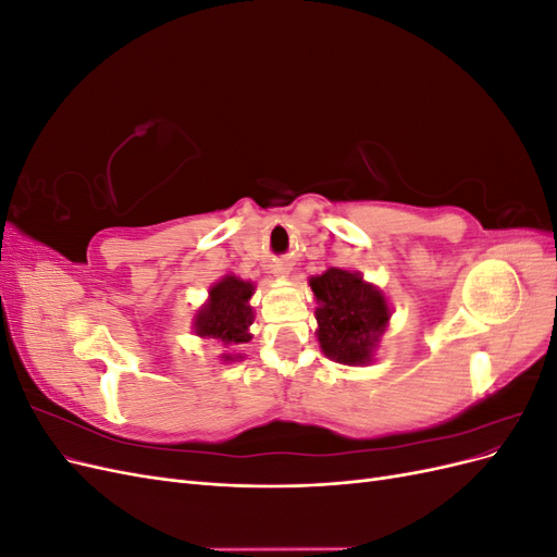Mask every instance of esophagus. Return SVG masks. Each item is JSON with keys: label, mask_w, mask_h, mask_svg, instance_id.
Masks as SVG:
<instances>
[{"label": "esophagus", "mask_w": 557, "mask_h": 557, "mask_svg": "<svg viewBox=\"0 0 557 557\" xmlns=\"http://www.w3.org/2000/svg\"><path fill=\"white\" fill-rule=\"evenodd\" d=\"M290 272V267L285 264V262H278V264H274V274L276 276H283V274H288Z\"/></svg>", "instance_id": "34e87169"}]
</instances>
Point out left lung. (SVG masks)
Masks as SVG:
<instances>
[{
    "label": "left lung",
    "mask_w": 557,
    "mask_h": 557,
    "mask_svg": "<svg viewBox=\"0 0 557 557\" xmlns=\"http://www.w3.org/2000/svg\"><path fill=\"white\" fill-rule=\"evenodd\" d=\"M311 290L320 305L318 342L325 356L342 364L369 362L391 318L381 290L344 269H327L311 278Z\"/></svg>",
    "instance_id": "left-lung-1"
}]
</instances>
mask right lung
<instances>
[{"label": "right lung", "mask_w": 557, "mask_h": 557, "mask_svg": "<svg viewBox=\"0 0 557 557\" xmlns=\"http://www.w3.org/2000/svg\"><path fill=\"white\" fill-rule=\"evenodd\" d=\"M252 295V285L237 278L225 276L211 288L209 305L199 311L195 330L199 336H213L225 344H246L250 342L248 325L252 323V309L248 299ZM230 360V356L225 358Z\"/></svg>", "instance_id": "add662e5"}]
</instances>
